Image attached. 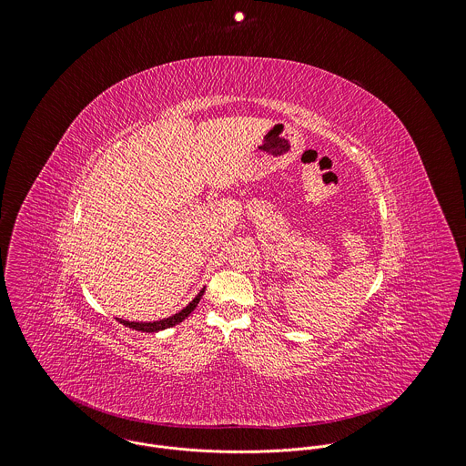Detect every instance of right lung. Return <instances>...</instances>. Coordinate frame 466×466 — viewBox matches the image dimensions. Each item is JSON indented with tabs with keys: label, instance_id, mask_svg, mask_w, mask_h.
Here are the masks:
<instances>
[{
	"label": "right lung",
	"instance_id": "obj_1",
	"mask_svg": "<svg viewBox=\"0 0 466 466\" xmlns=\"http://www.w3.org/2000/svg\"><path fill=\"white\" fill-rule=\"evenodd\" d=\"M202 295H204V289L182 309V311H178V313H175L173 317H167V319H162V320H157V322H129V320H120L124 326H127V328H133V329H138V331H147V333H155V331H160V329H166V328H171V326H175V324H178V322H182L195 308H197V304L200 302V299H202Z\"/></svg>",
	"mask_w": 466,
	"mask_h": 466
}]
</instances>
